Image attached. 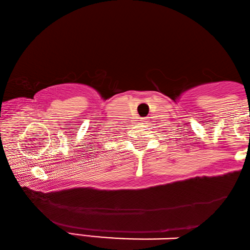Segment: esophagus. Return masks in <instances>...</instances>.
<instances>
[{
  "mask_svg": "<svg viewBox=\"0 0 250 250\" xmlns=\"http://www.w3.org/2000/svg\"><path fill=\"white\" fill-rule=\"evenodd\" d=\"M146 118H142V122H146Z\"/></svg>",
  "mask_w": 250,
  "mask_h": 250,
  "instance_id": "obj_1",
  "label": "esophagus"
}]
</instances>
